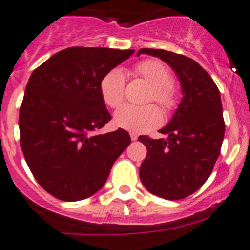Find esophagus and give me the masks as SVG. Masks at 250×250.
Returning <instances> with one entry per match:
<instances>
[{
    "label": "esophagus",
    "mask_w": 250,
    "mask_h": 250,
    "mask_svg": "<svg viewBox=\"0 0 250 250\" xmlns=\"http://www.w3.org/2000/svg\"><path fill=\"white\" fill-rule=\"evenodd\" d=\"M130 139H132L133 141H135L138 139V135H137V133H133V132H130Z\"/></svg>",
    "instance_id": "esophagus-1"
}]
</instances>
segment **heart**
Listing matches in <instances>:
<instances>
[{"mask_svg":"<svg viewBox=\"0 0 250 250\" xmlns=\"http://www.w3.org/2000/svg\"><path fill=\"white\" fill-rule=\"evenodd\" d=\"M135 74L152 88L150 100H155L163 109L170 110L175 105V90L172 85V74L163 62L145 60L135 66ZM125 76L120 69L111 70L100 83V92L104 102L111 107L120 106L125 97ZM117 127L133 133H144L157 127L162 122V112L156 105L144 106L125 104L113 115Z\"/></svg>","mask_w":250,"mask_h":250,"instance_id":"obj_1","label":"heart"}]
</instances>
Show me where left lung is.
Wrapping results in <instances>:
<instances>
[{
	"instance_id": "8db88e82",
	"label": "left lung",
	"mask_w": 250,
	"mask_h": 250,
	"mask_svg": "<svg viewBox=\"0 0 250 250\" xmlns=\"http://www.w3.org/2000/svg\"><path fill=\"white\" fill-rule=\"evenodd\" d=\"M167 62L181 85V102L172 120L160 133L165 139L139 137L147 148L139 175L152 195L181 200L196 192L211 174L225 134L220 92L208 72L185 55L141 48Z\"/></svg>"
}]
</instances>
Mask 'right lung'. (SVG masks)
<instances>
[{"mask_svg":"<svg viewBox=\"0 0 250 250\" xmlns=\"http://www.w3.org/2000/svg\"><path fill=\"white\" fill-rule=\"evenodd\" d=\"M133 53L66 48L30 76L19 112L20 146L35 179L54 197L76 202L94 195L130 144L121 128L92 133L111 120L100 92L102 80Z\"/></svg>","mask_w":250,"mask_h":250,"instance_id":"add662e5","label":"right lung"}]
</instances>
